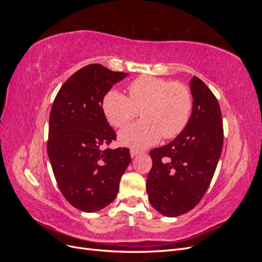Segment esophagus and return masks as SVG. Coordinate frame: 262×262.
Here are the masks:
<instances>
[{
  "mask_svg": "<svg viewBox=\"0 0 262 262\" xmlns=\"http://www.w3.org/2000/svg\"><path fill=\"white\" fill-rule=\"evenodd\" d=\"M140 154V150H138V149H134V148H131V150H130V155H131V157L133 158V157H136V156H138Z\"/></svg>",
  "mask_w": 262,
  "mask_h": 262,
  "instance_id": "esophagus-1",
  "label": "esophagus"
}]
</instances>
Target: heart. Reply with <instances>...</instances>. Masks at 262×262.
Returning a JSON list of instances; mask_svg holds the SVG:
<instances>
[{
  "label": "heart",
  "mask_w": 262,
  "mask_h": 262,
  "mask_svg": "<svg viewBox=\"0 0 262 262\" xmlns=\"http://www.w3.org/2000/svg\"><path fill=\"white\" fill-rule=\"evenodd\" d=\"M128 98L112 90L102 100V112L108 122L122 129L142 109L144 121L133 124L119 134L122 145L145 148L157 143L162 136L171 139L186 128L192 112V97L185 85L154 76H141L129 84Z\"/></svg>",
  "instance_id": "obj_1"
}]
</instances>
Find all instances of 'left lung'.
Wrapping results in <instances>:
<instances>
[{
    "mask_svg": "<svg viewBox=\"0 0 262 262\" xmlns=\"http://www.w3.org/2000/svg\"><path fill=\"white\" fill-rule=\"evenodd\" d=\"M190 84L192 112L186 128L170 143L150 150L146 191L152 207L175 217L192 210L207 191L223 148L219 101L200 78Z\"/></svg>",
    "mask_w": 262,
    "mask_h": 262,
    "instance_id": "left-lung-1",
    "label": "left lung"
}]
</instances>
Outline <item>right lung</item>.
<instances>
[{
	"label": "right lung",
	"mask_w": 262,
	"mask_h": 262,
	"mask_svg": "<svg viewBox=\"0 0 262 262\" xmlns=\"http://www.w3.org/2000/svg\"><path fill=\"white\" fill-rule=\"evenodd\" d=\"M128 75L86 66L68 78L53 101L47 150L60 191L83 212L115 200L131 162L129 148H105L116 133L101 108L106 94Z\"/></svg>",
	"instance_id": "1"
}]
</instances>
